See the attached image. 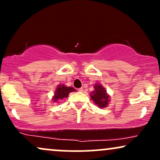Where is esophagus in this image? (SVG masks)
Listing matches in <instances>:
<instances>
[{
	"label": "esophagus",
	"instance_id": "obj_1",
	"mask_svg": "<svg viewBox=\"0 0 160 160\" xmlns=\"http://www.w3.org/2000/svg\"><path fill=\"white\" fill-rule=\"evenodd\" d=\"M83 90H84V89H83V88H82V87L80 88V89H78L79 92H83Z\"/></svg>",
	"mask_w": 160,
	"mask_h": 160
}]
</instances>
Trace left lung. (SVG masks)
Masks as SVG:
<instances>
[{
    "label": "left lung",
    "mask_w": 160,
    "mask_h": 160,
    "mask_svg": "<svg viewBox=\"0 0 160 160\" xmlns=\"http://www.w3.org/2000/svg\"><path fill=\"white\" fill-rule=\"evenodd\" d=\"M94 87L95 91H93L92 94H90L91 98L99 108H105L108 104V101H109L108 100L109 96L106 93L105 89L100 84H96Z\"/></svg>",
    "instance_id": "left-lung-1"
}]
</instances>
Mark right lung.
Returning a JSON list of instances; mask_svg holds the SVG:
<instances>
[{
  "instance_id": "right-lung-1",
  "label": "right lung",
  "mask_w": 160,
  "mask_h": 160,
  "mask_svg": "<svg viewBox=\"0 0 160 160\" xmlns=\"http://www.w3.org/2000/svg\"><path fill=\"white\" fill-rule=\"evenodd\" d=\"M75 89L73 87H67L64 85H58L57 87L55 96L53 97V101L57 102L60 99H63L64 98H67L70 92H74Z\"/></svg>"
}]
</instances>
